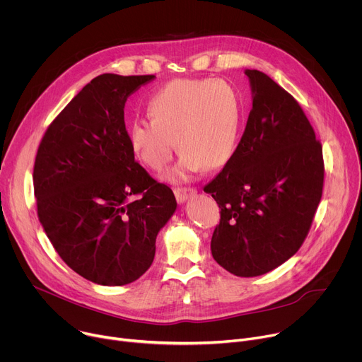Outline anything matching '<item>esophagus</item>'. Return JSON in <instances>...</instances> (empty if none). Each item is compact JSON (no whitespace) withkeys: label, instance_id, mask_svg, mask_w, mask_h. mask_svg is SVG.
Returning a JSON list of instances; mask_svg holds the SVG:
<instances>
[{"label":"esophagus","instance_id":"34e87169","mask_svg":"<svg viewBox=\"0 0 362 362\" xmlns=\"http://www.w3.org/2000/svg\"><path fill=\"white\" fill-rule=\"evenodd\" d=\"M196 188H191V187H177L174 188V194H175V199L178 203H184L185 200H188L191 196L196 194Z\"/></svg>","mask_w":362,"mask_h":362}]
</instances>
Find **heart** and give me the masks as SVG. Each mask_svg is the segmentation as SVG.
Wrapping results in <instances>:
<instances>
[{
    "label": "heart",
    "instance_id": "1",
    "mask_svg": "<svg viewBox=\"0 0 362 362\" xmlns=\"http://www.w3.org/2000/svg\"><path fill=\"white\" fill-rule=\"evenodd\" d=\"M151 120L139 119L129 129L134 156L146 168L162 171L178 149L180 162L166 173L173 182L187 180L203 166L218 170L233 156L242 110L238 93L220 79H174L149 100Z\"/></svg>",
    "mask_w": 362,
    "mask_h": 362
}]
</instances>
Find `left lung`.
Masks as SVG:
<instances>
[{
	"label": "left lung",
	"mask_w": 362,
	"mask_h": 362,
	"mask_svg": "<svg viewBox=\"0 0 362 362\" xmlns=\"http://www.w3.org/2000/svg\"><path fill=\"white\" fill-rule=\"evenodd\" d=\"M245 74L252 110L232 159L204 191L220 207L213 258L238 276H257L291 258L308 238L325 163L296 98L261 71Z\"/></svg>",
	"instance_id": "left-lung-1"
}]
</instances>
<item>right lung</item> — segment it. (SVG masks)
Here are the masks:
<instances>
[{
	"label": "right lung",
	"mask_w": 362,
	"mask_h": 362,
	"mask_svg": "<svg viewBox=\"0 0 362 362\" xmlns=\"http://www.w3.org/2000/svg\"><path fill=\"white\" fill-rule=\"evenodd\" d=\"M153 78L98 75L49 124L36 153L40 223L64 262L95 284L144 275L177 209L173 189L134 160L124 124L126 100Z\"/></svg>",
	"instance_id": "add662e5"
}]
</instances>
